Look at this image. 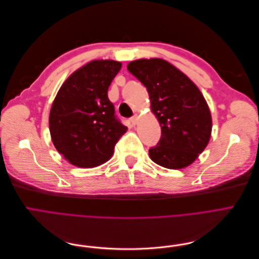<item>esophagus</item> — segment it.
Wrapping results in <instances>:
<instances>
[{
    "mask_svg": "<svg viewBox=\"0 0 259 259\" xmlns=\"http://www.w3.org/2000/svg\"><path fill=\"white\" fill-rule=\"evenodd\" d=\"M137 120H138L137 115H134V116H132V117H131V119H130V122H131V124H132V125H136Z\"/></svg>",
    "mask_w": 259,
    "mask_h": 259,
    "instance_id": "esophagus-1",
    "label": "esophagus"
}]
</instances>
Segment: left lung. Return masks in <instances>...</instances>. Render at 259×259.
I'll list each match as a JSON object with an SVG mask.
<instances>
[{"instance_id": "left-lung-1", "label": "left lung", "mask_w": 259, "mask_h": 259, "mask_svg": "<svg viewBox=\"0 0 259 259\" xmlns=\"http://www.w3.org/2000/svg\"><path fill=\"white\" fill-rule=\"evenodd\" d=\"M127 69L147 88L151 110L161 125L159 143L149 149L151 160L170 169L190 165L207 146L211 133V116L202 93L166 60L138 59Z\"/></svg>"}]
</instances>
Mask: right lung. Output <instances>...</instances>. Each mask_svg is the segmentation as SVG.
<instances>
[{
	"instance_id": "right-lung-1",
	"label": "right lung",
	"mask_w": 259,
	"mask_h": 259,
	"mask_svg": "<svg viewBox=\"0 0 259 259\" xmlns=\"http://www.w3.org/2000/svg\"><path fill=\"white\" fill-rule=\"evenodd\" d=\"M122 65L93 60L61 85L50 113V132L57 151L79 167H95L111 158L127 131L115 115L108 89Z\"/></svg>"
}]
</instances>
